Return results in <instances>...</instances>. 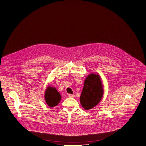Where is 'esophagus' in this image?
Masks as SVG:
<instances>
[{
  "instance_id": "obj_1",
  "label": "esophagus",
  "mask_w": 146,
  "mask_h": 146,
  "mask_svg": "<svg viewBox=\"0 0 146 146\" xmlns=\"http://www.w3.org/2000/svg\"><path fill=\"white\" fill-rule=\"evenodd\" d=\"M68 97H71V98H74L75 96L74 94H68Z\"/></svg>"
}]
</instances>
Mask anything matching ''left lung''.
<instances>
[{"label": "left lung", "mask_w": 146, "mask_h": 146, "mask_svg": "<svg viewBox=\"0 0 146 146\" xmlns=\"http://www.w3.org/2000/svg\"><path fill=\"white\" fill-rule=\"evenodd\" d=\"M103 88L101 77L98 73H91L86 77L80 97V103L85 110H89L99 103L103 97Z\"/></svg>", "instance_id": "1"}]
</instances>
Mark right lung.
<instances>
[{"instance_id": "1", "label": "right lung", "mask_w": 146, "mask_h": 146, "mask_svg": "<svg viewBox=\"0 0 146 146\" xmlns=\"http://www.w3.org/2000/svg\"><path fill=\"white\" fill-rule=\"evenodd\" d=\"M61 98L60 93L55 87L50 86L47 87L44 94V99L50 108L57 106L61 100Z\"/></svg>"}]
</instances>
